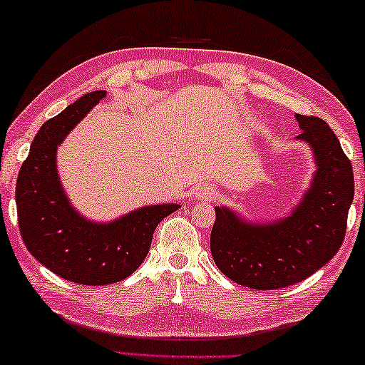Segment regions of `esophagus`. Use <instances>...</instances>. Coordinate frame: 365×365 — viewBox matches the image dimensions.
Masks as SVG:
<instances>
[{
  "mask_svg": "<svg viewBox=\"0 0 365 365\" xmlns=\"http://www.w3.org/2000/svg\"><path fill=\"white\" fill-rule=\"evenodd\" d=\"M217 189L212 187V186H202L199 189V192H197V197H200V199H205V200H212L215 199V195H217Z\"/></svg>",
  "mask_w": 365,
  "mask_h": 365,
  "instance_id": "obj_1",
  "label": "esophagus"
}]
</instances>
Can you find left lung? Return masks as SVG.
<instances>
[{
	"mask_svg": "<svg viewBox=\"0 0 365 365\" xmlns=\"http://www.w3.org/2000/svg\"><path fill=\"white\" fill-rule=\"evenodd\" d=\"M317 158L312 187L288 218L270 226L244 223L228 208H215L210 249L220 272L250 289L296 284L330 262L341 247L354 197V175L330 126L319 116L296 115Z\"/></svg>",
	"mask_w": 365,
	"mask_h": 365,
	"instance_id": "1",
	"label": "left lung"
}]
</instances>
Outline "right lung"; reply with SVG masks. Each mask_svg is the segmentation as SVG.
<instances>
[{"label":"right lung","mask_w":365,"mask_h":365,"mask_svg":"<svg viewBox=\"0 0 365 365\" xmlns=\"http://www.w3.org/2000/svg\"><path fill=\"white\" fill-rule=\"evenodd\" d=\"M105 95H83L48 119L16 182L17 222L29 252L58 277L87 286L118 283L133 274L148 254L155 228L179 208L143 207L110 225H95L69 205L56 173V147Z\"/></svg>","instance_id":"1"}]
</instances>
